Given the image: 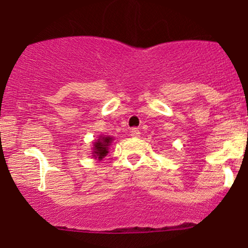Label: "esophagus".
<instances>
[{
  "mask_svg": "<svg viewBox=\"0 0 248 248\" xmlns=\"http://www.w3.org/2000/svg\"><path fill=\"white\" fill-rule=\"evenodd\" d=\"M130 136L140 137V133L139 128H133V129H131V131H130Z\"/></svg>",
  "mask_w": 248,
  "mask_h": 248,
  "instance_id": "esophagus-1",
  "label": "esophagus"
}]
</instances>
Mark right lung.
<instances>
[{"label": "right lung", "mask_w": 248, "mask_h": 248, "mask_svg": "<svg viewBox=\"0 0 248 248\" xmlns=\"http://www.w3.org/2000/svg\"><path fill=\"white\" fill-rule=\"evenodd\" d=\"M112 140L113 139L109 136H99V139L93 143V156L95 159H98V160H102L104 156L108 153V146L111 145Z\"/></svg>", "instance_id": "right-lung-1"}]
</instances>
